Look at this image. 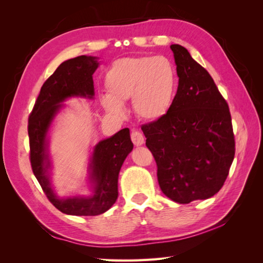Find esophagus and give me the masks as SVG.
Here are the masks:
<instances>
[{
    "label": "esophagus",
    "mask_w": 263,
    "mask_h": 263,
    "mask_svg": "<svg viewBox=\"0 0 263 263\" xmlns=\"http://www.w3.org/2000/svg\"><path fill=\"white\" fill-rule=\"evenodd\" d=\"M130 138H132V141L134 142V145L137 147L144 145L145 142L144 136H142V134L140 132H133L130 135Z\"/></svg>",
    "instance_id": "34e87169"
}]
</instances>
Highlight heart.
I'll return each instance as SVG.
<instances>
[{"label": "heart", "instance_id": "1", "mask_svg": "<svg viewBox=\"0 0 263 263\" xmlns=\"http://www.w3.org/2000/svg\"><path fill=\"white\" fill-rule=\"evenodd\" d=\"M105 89L101 103L106 112L124 113V103L133 101L137 116L156 122L170 110L178 77L172 62L164 57L136 55L114 61L105 73Z\"/></svg>", "mask_w": 263, "mask_h": 263}]
</instances>
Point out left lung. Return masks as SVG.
<instances>
[{
    "label": "left lung",
    "instance_id": "obj_1",
    "mask_svg": "<svg viewBox=\"0 0 263 263\" xmlns=\"http://www.w3.org/2000/svg\"><path fill=\"white\" fill-rule=\"evenodd\" d=\"M179 85L164 117L141 127L165 196L180 204L206 200L224 185L235 157L227 102L184 47L171 45Z\"/></svg>",
    "mask_w": 263,
    "mask_h": 263
}]
</instances>
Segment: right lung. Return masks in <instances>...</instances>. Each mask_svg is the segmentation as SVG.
<instances>
[{"mask_svg":"<svg viewBox=\"0 0 263 263\" xmlns=\"http://www.w3.org/2000/svg\"><path fill=\"white\" fill-rule=\"evenodd\" d=\"M100 65L98 57L79 55L63 61L43 84L28 118L31 169L48 200L67 215L95 216L112 208L118 196V174L134 148L128 128L99 141L90 158V195L60 197L51 184L49 130L63 102L71 98H94L93 73Z\"/></svg>","mask_w":263,"mask_h":263,"instance_id":"add662e5","label":"right lung"}]
</instances>
